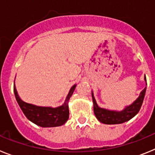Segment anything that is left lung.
<instances>
[{"instance_id": "8db88e82", "label": "left lung", "mask_w": 155, "mask_h": 155, "mask_svg": "<svg viewBox=\"0 0 155 155\" xmlns=\"http://www.w3.org/2000/svg\"><path fill=\"white\" fill-rule=\"evenodd\" d=\"M145 81L147 82L146 77H144ZM145 92H146V87L140 92V96L130 106L126 107L125 109L120 112L116 111H109L107 109L99 108L97 105L95 99L94 98L92 93V99L94 103V113L96 116V118L101 123L105 124H123L124 122H127L132 119L134 116H136L140 109L142 103H143V98H144Z\"/></svg>"}]
</instances>
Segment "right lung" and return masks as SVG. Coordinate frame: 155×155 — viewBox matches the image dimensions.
<instances>
[{
  "instance_id": "add662e5",
  "label": "right lung",
  "mask_w": 155,
  "mask_h": 155,
  "mask_svg": "<svg viewBox=\"0 0 155 155\" xmlns=\"http://www.w3.org/2000/svg\"><path fill=\"white\" fill-rule=\"evenodd\" d=\"M75 87L76 85H74L71 88L64 105L57 108L41 107L23 102L19 98L15 84L14 92L19 106L28 120L39 127H54L64 124L69 118L68 102L74 91Z\"/></svg>"
}]
</instances>
